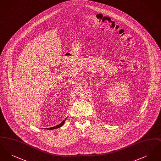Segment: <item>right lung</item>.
Returning a JSON list of instances; mask_svg holds the SVG:
<instances>
[{
	"label": "right lung",
	"mask_w": 161,
	"mask_h": 161,
	"mask_svg": "<svg viewBox=\"0 0 161 161\" xmlns=\"http://www.w3.org/2000/svg\"><path fill=\"white\" fill-rule=\"evenodd\" d=\"M66 119L67 118H66L65 119H64L62 122H61L60 124H58V125H55V126H54V127H50V128H47V130H54V129H58V128H60V127H61L64 123H65V121H66Z\"/></svg>",
	"instance_id": "1"
}]
</instances>
